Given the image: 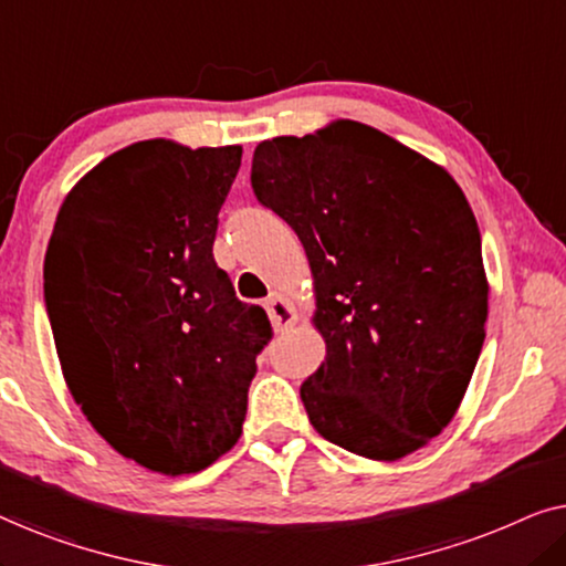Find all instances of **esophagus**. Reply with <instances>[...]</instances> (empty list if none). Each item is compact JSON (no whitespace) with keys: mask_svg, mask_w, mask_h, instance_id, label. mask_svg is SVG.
<instances>
[{"mask_svg":"<svg viewBox=\"0 0 566 566\" xmlns=\"http://www.w3.org/2000/svg\"><path fill=\"white\" fill-rule=\"evenodd\" d=\"M268 316H270V324H273L275 332H283L293 327V324L298 322V314H296V306L291 304L289 298L281 296V293H273V296L268 298Z\"/></svg>","mask_w":566,"mask_h":566,"instance_id":"esophagus-1","label":"esophagus"}]
</instances>
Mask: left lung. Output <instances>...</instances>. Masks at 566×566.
Returning <instances> with one entry per match:
<instances>
[{"label": "left lung", "instance_id": "left-lung-1", "mask_svg": "<svg viewBox=\"0 0 566 566\" xmlns=\"http://www.w3.org/2000/svg\"><path fill=\"white\" fill-rule=\"evenodd\" d=\"M252 190L296 231L327 355L301 384L322 438L399 461L453 420L484 345L482 237L443 167L358 120L260 142Z\"/></svg>", "mask_w": 566, "mask_h": 566}]
</instances>
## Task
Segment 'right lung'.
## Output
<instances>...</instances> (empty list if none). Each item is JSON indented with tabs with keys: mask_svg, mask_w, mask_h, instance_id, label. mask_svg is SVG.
Returning a JSON list of instances; mask_svg holds the SVG:
<instances>
[{
	"mask_svg": "<svg viewBox=\"0 0 566 566\" xmlns=\"http://www.w3.org/2000/svg\"><path fill=\"white\" fill-rule=\"evenodd\" d=\"M239 165L242 146L130 144L69 190L45 252L69 391L115 451L167 476L231 451L273 337L213 260Z\"/></svg>",
	"mask_w": 566,
	"mask_h": 566,
	"instance_id": "1",
	"label": "right lung"
}]
</instances>
